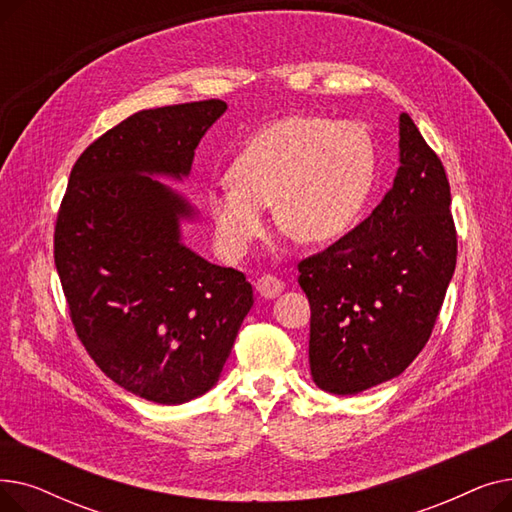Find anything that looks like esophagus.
Instances as JSON below:
<instances>
[{"instance_id": "obj_1", "label": "esophagus", "mask_w": 512, "mask_h": 512, "mask_svg": "<svg viewBox=\"0 0 512 512\" xmlns=\"http://www.w3.org/2000/svg\"><path fill=\"white\" fill-rule=\"evenodd\" d=\"M284 290V282L276 276H261L257 280V292L263 299H276L278 294Z\"/></svg>"}]
</instances>
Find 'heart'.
Listing matches in <instances>:
<instances>
[{
  "instance_id": "b5f03b06",
  "label": "heart",
  "mask_w": 512,
  "mask_h": 512,
  "mask_svg": "<svg viewBox=\"0 0 512 512\" xmlns=\"http://www.w3.org/2000/svg\"><path fill=\"white\" fill-rule=\"evenodd\" d=\"M228 182L205 199L224 259L247 257L265 236V207H274L280 230L292 240L324 245L361 218L375 182V145L355 122L288 116L242 147Z\"/></svg>"
}]
</instances>
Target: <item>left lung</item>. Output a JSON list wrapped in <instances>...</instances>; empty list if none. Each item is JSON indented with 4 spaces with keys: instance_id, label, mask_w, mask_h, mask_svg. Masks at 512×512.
<instances>
[{
    "instance_id": "1",
    "label": "left lung",
    "mask_w": 512,
    "mask_h": 512,
    "mask_svg": "<svg viewBox=\"0 0 512 512\" xmlns=\"http://www.w3.org/2000/svg\"><path fill=\"white\" fill-rule=\"evenodd\" d=\"M396 178L380 205L299 263L311 305L317 388L353 396L405 371L432 336L456 265L450 184L409 114L398 118Z\"/></svg>"
}]
</instances>
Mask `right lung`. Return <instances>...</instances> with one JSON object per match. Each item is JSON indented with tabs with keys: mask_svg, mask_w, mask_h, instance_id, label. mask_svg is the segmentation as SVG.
<instances>
[{
	"mask_svg": "<svg viewBox=\"0 0 512 512\" xmlns=\"http://www.w3.org/2000/svg\"><path fill=\"white\" fill-rule=\"evenodd\" d=\"M220 99L132 114L78 157L53 257L74 330L99 369L157 405H182L215 386L253 307L245 274L182 242L197 218L155 178L191 174Z\"/></svg>",
	"mask_w": 512,
	"mask_h": 512,
	"instance_id": "1",
	"label": "right lung"
}]
</instances>
